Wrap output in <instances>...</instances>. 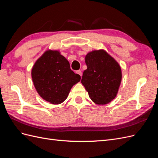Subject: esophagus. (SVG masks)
Segmentation results:
<instances>
[{
	"instance_id": "1",
	"label": "esophagus",
	"mask_w": 158,
	"mask_h": 158,
	"mask_svg": "<svg viewBox=\"0 0 158 158\" xmlns=\"http://www.w3.org/2000/svg\"><path fill=\"white\" fill-rule=\"evenodd\" d=\"M76 73L77 74H78L80 76H82V71L81 70H76Z\"/></svg>"
}]
</instances>
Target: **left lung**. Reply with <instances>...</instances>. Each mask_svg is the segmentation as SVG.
I'll return each instance as SVG.
<instances>
[{
	"instance_id": "left-lung-1",
	"label": "left lung",
	"mask_w": 158,
	"mask_h": 158,
	"mask_svg": "<svg viewBox=\"0 0 158 158\" xmlns=\"http://www.w3.org/2000/svg\"><path fill=\"white\" fill-rule=\"evenodd\" d=\"M87 69L81 82L96 104L105 105L116 97L120 86L122 73L120 66L104 50L89 52L85 57Z\"/></svg>"
}]
</instances>
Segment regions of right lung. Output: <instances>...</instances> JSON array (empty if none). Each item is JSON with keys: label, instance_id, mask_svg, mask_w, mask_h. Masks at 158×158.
<instances>
[{"label": "right lung", "instance_id": "add662e5", "mask_svg": "<svg viewBox=\"0 0 158 158\" xmlns=\"http://www.w3.org/2000/svg\"><path fill=\"white\" fill-rule=\"evenodd\" d=\"M33 84L40 96L52 104H60L67 98L80 76L70 68L69 62L58 51L48 50L38 59L31 70Z\"/></svg>", "mask_w": 158, "mask_h": 158}]
</instances>
